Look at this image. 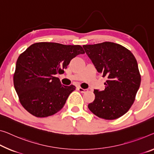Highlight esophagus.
<instances>
[{
    "label": "esophagus",
    "instance_id": "1",
    "mask_svg": "<svg viewBox=\"0 0 154 154\" xmlns=\"http://www.w3.org/2000/svg\"><path fill=\"white\" fill-rule=\"evenodd\" d=\"M78 90H79L80 93H85V92H87L88 91V89H82L81 87H78Z\"/></svg>",
    "mask_w": 154,
    "mask_h": 154
}]
</instances>
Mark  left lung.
Returning <instances> with one entry per match:
<instances>
[{
  "instance_id": "obj_1",
  "label": "left lung",
  "mask_w": 154,
  "mask_h": 154,
  "mask_svg": "<svg viewBox=\"0 0 154 154\" xmlns=\"http://www.w3.org/2000/svg\"><path fill=\"white\" fill-rule=\"evenodd\" d=\"M82 47L98 72L107 79L105 90L94 89L95 99L89 109L105 120L121 117L133 105L140 85L136 58L125 47L112 42Z\"/></svg>"
}]
</instances>
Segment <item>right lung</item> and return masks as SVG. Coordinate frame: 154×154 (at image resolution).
Returning a JSON list of instances; mask_svg holds the SVG:
<instances>
[{
	"label": "right lung",
	"mask_w": 154,
	"mask_h": 154,
	"mask_svg": "<svg viewBox=\"0 0 154 154\" xmlns=\"http://www.w3.org/2000/svg\"><path fill=\"white\" fill-rule=\"evenodd\" d=\"M82 54L81 46L56 42H37L28 47L16 61L14 74V88L23 107L39 118L59 112L75 87L63 85L56 75Z\"/></svg>",
	"instance_id": "add662e5"
}]
</instances>
